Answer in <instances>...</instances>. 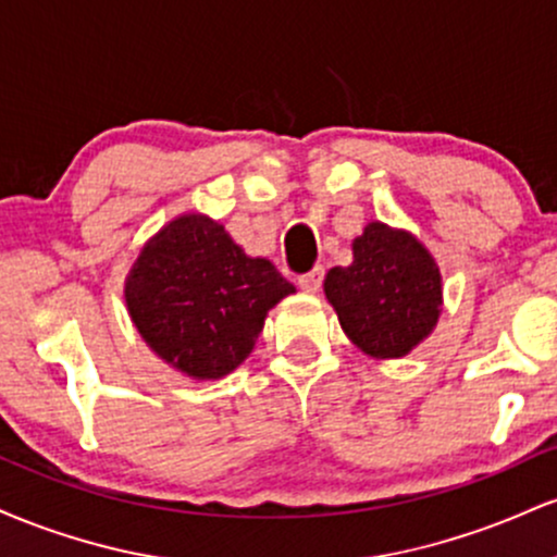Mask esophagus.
<instances>
[{"label":"esophagus","mask_w":557,"mask_h":557,"mask_svg":"<svg viewBox=\"0 0 557 557\" xmlns=\"http://www.w3.org/2000/svg\"><path fill=\"white\" fill-rule=\"evenodd\" d=\"M322 277H324L322 267H314V270H311V272L300 274V277H298L300 290H304V293H317L319 287H322Z\"/></svg>","instance_id":"obj_1"}]
</instances>
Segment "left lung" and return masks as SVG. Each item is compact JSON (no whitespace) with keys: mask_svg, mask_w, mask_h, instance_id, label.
<instances>
[{"mask_svg":"<svg viewBox=\"0 0 557 557\" xmlns=\"http://www.w3.org/2000/svg\"><path fill=\"white\" fill-rule=\"evenodd\" d=\"M324 296L356 348L403 359L437 327L443 274L417 235L369 222L354 240V264L327 272Z\"/></svg>","mask_w":557,"mask_h":557,"instance_id":"1","label":"left lung"}]
</instances>
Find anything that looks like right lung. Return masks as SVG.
I'll return each instance as SVG.
<instances>
[{
    "label": "right lung",
    "instance_id": "add662e5",
    "mask_svg": "<svg viewBox=\"0 0 557 557\" xmlns=\"http://www.w3.org/2000/svg\"><path fill=\"white\" fill-rule=\"evenodd\" d=\"M125 306L144 343L190 380H222L248 359L264 319L296 293L264 257H248L212 216H172L125 274Z\"/></svg>",
    "mask_w": 557,
    "mask_h": 557
}]
</instances>
